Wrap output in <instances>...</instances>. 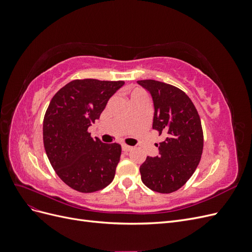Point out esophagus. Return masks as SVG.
<instances>
[{"label":"esophagus","mask_w":252,"mask_h":252,"mask_svg":"<svg viewBox=\"0 0 252 252\" xmlns=\"http://www.w3.org/2000/svg\"><path fill=\"white\" fill-rule=\"evenodd\" d=\"M131 149H132V147L128 146V145H125V144L122 145V150H123V151H130Z\"/></svg>","instance_id":"obj_1"}]
</instances>
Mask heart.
I'll return each instance as SVG.
<instances>
[{
	"instance_id": "1",
	"label": "heart",
	"mask_w": 252,
	"mask_h": 252,
	"mask_svg": "<svg viewBox=\"0 0 252 252\" xmlns=\"http://www.w3.org/2000/svg\"><path fill=\"white\" fill-rule=\"evenodd\" d=\"M139 91H140V90H135V91H133V93H139Z\"/></svg>"
}]
</instances>
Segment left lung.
I'll use <instances>...</instances> for the list:
<instances>
[{"label":"left lung","instance_id":"left-lung-1","mask_svg":"<svg viewBox=\"0 0 252 252\" xmlns=\"http://www.w3.org/2000/svg\"><path fill=\"white\" fill-rule=\"evenodd\" d=\"M150 94L155 114L152 128L163 134L158 155L147 157L141 167L142 182L159 193L177 191L195 171L203 152V130L199 113L189 96L169 84L138 81Z\"/></svg>","mask_w":252,"mask_h":252}]
</instances>
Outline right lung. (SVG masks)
<instances>
[{
	"mask_svg": "<svg viewBox=\"0 0 252 252\" xmlns=\"http://www.w3.org/2000/svg\"><path fill=\"white\" fill-rule=\"evenodd\" d=\"M124 84L74 80L51 98L43 122L45 151L60 179L77 191H97L114 178L121 145L94 140L88 127L100 119L109 98Z\"/></svg>",
	"mask_w": 252,
	"mask_h": 252,
	"instance_id": "1",
	"label": "right lung"
}]
</instances>
